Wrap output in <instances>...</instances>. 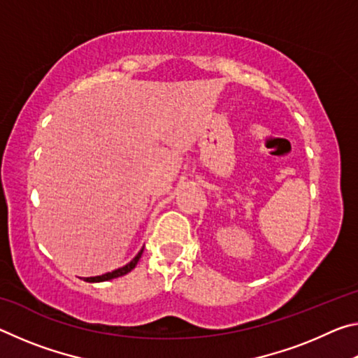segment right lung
Wrapping results in <instances>:
<instances>
[{
  "instance_id": "1",
  "label": "right lung",
  "mask_w": 358,
  "mask_h": 358,
  "mask_svg": "<svg viewBox=\"0 0 358 358\" xmlns=\"http://www.w3.org/2000/svg\"><path fill=\"white\" fill-rule=\"evenodd\" d=\"M142 252H143V248H142L141 251L137 252V256H136L134 259H132L129 264H126L124 266H120V268L113 270V271H108V273H104V275H101V276H90V278H85L83 281H87V282H102V281H110V280H113V278H120V276H123V275H126V273H129V271H131L132 268H136V265H137V262H138V259H141Z\"/></svg>"
}]
</instances>
